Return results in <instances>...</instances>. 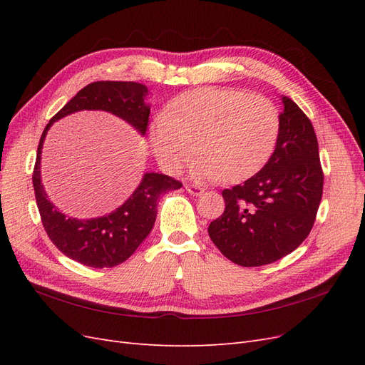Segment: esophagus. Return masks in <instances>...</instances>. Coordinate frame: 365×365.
I'll return each instance as SVG.
<instances>
[{
  "label": "esophagus",
  "mask_w": 365,
  "mask_h": 365,
  "mask_svg": "<svg viewBox=\"0 0 365 365\" xmlns=\"http://www.w3.org/2000/svg\"><path fill=\"white\" fill-rule=\"evenodd\" d=\"M185 190L189 192L193 196H201L204 193V189L201 185H196V184H185Z\"/></svg>",
  "instance_id": "esophagus-1"
}]
</instances>
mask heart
Here are the masks:
<instances>
[{
	"label": "heart",
	"instance_id": "obj_1",
	"mask_svg": "<svg viewBox=\"0 0 365 365\" xmlns=\"http://www.w3.org/2000/svg\"><path fill=\"white\" fill-rule=\"evenodd\" d=\"M280 113L269 98L231 88H197L175 97L152 130L165 170L178 172L197 150L193 173L242 181L259 172L277 143Z\"/></svg>",
	"mask_w": 365,
	"mask_h": 365
}]
</instances>
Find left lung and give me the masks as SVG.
I'll return each mask as SVG.
<instances>
[{
  "mask_svg": "<svg viewBox=\"0 0 365 365\" xmlns=\"http://www.w3.org/2000/svg\"><path fill=\"white\" fill-rule=\"evenodd\" d=\"M280 130L268 163L244 184L225 189V210L208 227L224 256L262 267L288 256L311 233L323 195V169L311 120L283 96Z\"/></svg>",
  "mask_w": 365,
  "mask_h": 365,
  "instance_id": "1",
  "label": "left lung"
}]
</instances>
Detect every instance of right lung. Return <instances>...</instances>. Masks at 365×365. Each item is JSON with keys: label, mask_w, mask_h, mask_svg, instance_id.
<instances>
[{"label": "right lung", "mask_w": 365, "mask_h": 365, "mask_svg": "<svg viewBox=\"0 0 365 365\" xmlns=\"http://www.w3.org/2000/svg\"><path fill=\"white\" fill-rule=\"evenodd\" d=\"M146 96L148 88L143 83L93 82L82 88L48 121L41 135L31 180L42 225L61 252L85 267L113 268L128 260L155 224L158 197L170 190H178L182 184L163 173H145L134 193L113 213L93 219L70 217L48 200L41 182L43 140L54 121L85 109L111 113L145 135L150 114Z\"/></svg>", "instance_id": "obj_1"}]
</instances>
